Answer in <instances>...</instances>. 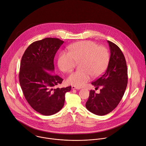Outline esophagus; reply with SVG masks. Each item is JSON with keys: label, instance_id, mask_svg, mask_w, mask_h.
<instances>
[{"label": "esophagus", "instance_id": "34e87169", "mask_svg": "<svg viewBox=\"0 0 146 146\" xmlns=\"http://www.w3.org/2000/svg\"><path fill=\"white\" fill-rule=\"evenodd\" d=\"M81 88H79V87H77V86H72V89H77V90H79Z\"/></svg>", "mask_w": 146, "mask_h": 146}]
</instances>
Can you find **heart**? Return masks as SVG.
Instances as JSON below:
<instances>
[{"label": "heart", "instance_id": "b5f03b06", "mask_svg": "<svg viewBox=\"0 0 146 146\" xmlns=\"http://www.w3.org/2000/svg\"><path fill=\"white\" fill-rule=\"evenodd\" d=\"M69 52H62L58 57V66L64 72L69 73L79 63L78 70L71 73L66 81L72 85L81 87L88 82L92 76L97 77L106 70L110 59L108 50L92 41H82L70 45Z\"/></svg>", "mask_w": 146, "mask_h": 146}]
</instances>
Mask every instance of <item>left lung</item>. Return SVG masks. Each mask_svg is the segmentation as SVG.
Here are the masks:
<instances>
[{"label":"left lung","mask_w":146,"mask_h":146,"mask_svg":"<svg viewBox=\"0 0 146 146\" xmlns=\"http://www.w3.org/2000/svg\"><path fill=\"white\" fill-rule=\"evenodd\" d=\"M110 58L105 73L92 84L102 87L100 93L90 90L86 103V109L91 113L104 115L111 112L121 101L126 90L127 81V68L125 57L121 49L114 43L108 41Z\"/></svg>","instance_id":"8db88e82"}]
</instances>
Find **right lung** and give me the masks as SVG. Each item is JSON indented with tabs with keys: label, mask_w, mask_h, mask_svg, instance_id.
I'll use <instances>...</instances> for the list:
<instances>
[{
	"label": "right lung",
	"mask_w": 146,
	"mask_h": 146,
	"mask_svg": "<svg viewBox=\"0 0 146 146\" xmlns=\"http://www.w3.org/2000/svg\"><path fill=\"white\" fill-rule=\"evenodd\" d=\"M64 41L48 37L32 43L20 62L19 82L28 103L37 112L51 115L64 106L65 95L71 86L54 88L63 79L53 74L54 57Z\"/></svg>",
	"instance_id": "right-lung-1"
}]
</instances>
